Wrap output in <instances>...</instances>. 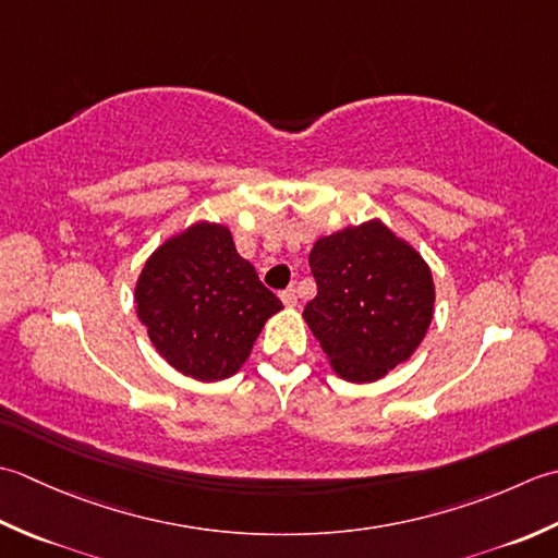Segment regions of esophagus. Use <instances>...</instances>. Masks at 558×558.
Returning a JSON list of instances; mask_svg holds the SVG:
<instances>
[{"instance_id":"1","label":"esophagus","mask_w":558,"mask_h":558,"mask_svg":"<svg viewBox=\"0 0 558 558\" xmlns=\"http://www.w3.org/2000/svg\"><path fill=\"white\" fill-rule=\"evenodd\" d=\"M279 299L283 305H295V301H299V295H295V289H287L279 293Z\"/></svg>"}]
</instances>
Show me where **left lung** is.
Segmentation results:
<instances>
[{
	"label": "left lung",
	"instance_id": "obj_1",
	"mask_svg": "<svg viewBox=\"0 0 558 558\" xmlns=\"http://www.w3.org/2000/svg\"><path fill=\"white\" fill-rule=\"evenodd\" d=\"M317 295L303 317L337 375L373 383L422 344L434 317V277L380 221L325 235L311 250Z\"/></svg>",
	"mask_w": 558,
	"mask_h": 558
}]
</instances>
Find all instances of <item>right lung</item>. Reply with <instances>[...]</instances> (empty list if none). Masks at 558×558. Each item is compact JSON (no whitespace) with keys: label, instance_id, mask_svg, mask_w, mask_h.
<instances>
[{"label":"right lung","instance_id":"add662e5","mask_svg":"<svg viewBox=\"0 0 558 558\" xmlns=\"http://www.w3.org/2000/svg\"><path fill=\"white\" fill-rule=\"evenodd\" d=\"M134 301L158 354L207 383L241 368L267 317L281 311L219 223H195L158 247L136 281Z\"/></svg>","mask_w":558,"mask_h":558}]
</instances>
